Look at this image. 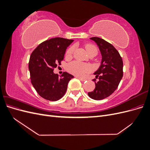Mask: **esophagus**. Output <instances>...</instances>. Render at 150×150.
<instances>
[{
  "mask_svg": "<svg viewBox=\"0 0 150 150\" xmlns=\"http://www.w3.org/2000/svg\"><path fill=\"white\" fill-rule=\"evenodd\" d=\"M79 80H81V81H86V79L85 78H80V77H77Z\"/></svg>",
  "mask_w": 150,
  "mask_h": 150,
  "instance_id": "esophagus-1",
  "label": "esophagus"
}]
</instances>
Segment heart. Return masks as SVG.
<instances>
[{
	"mask_svg": "<svg viewBox=\"0 0 150 150\" xmlns=\"http://www.w3.org/2000/svg\"><path fill=\"white\" fill-rule=\"evenodd\" d=\"M74 46L70 47L66 51V56L67 57H71L74 53ZM86 49L88 52V54H90L93 52H98L97 48L91 44L86 45ZM67 69L70 72H71V73L79 76H84L85 74L88 73V72H91L92 70V68L90 65L87 64H83V63H81L78 61H74L69 63V64L67 65Z\"/></svg>",
	"mask_w": 150,
	"mask_h": 150,
	"instance_id": "b5f03b06",
	"label": "heart"
}]
</instances>
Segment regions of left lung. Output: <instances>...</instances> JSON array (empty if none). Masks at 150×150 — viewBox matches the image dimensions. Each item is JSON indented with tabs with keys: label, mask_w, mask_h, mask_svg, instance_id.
I'll return each instance as SVG.
<instances>
[{
	"label": "left lung",
	"mask_w": 150,
	"mask_h": 150,
	"mask_svg": "<svg viewBox=\"0 0 150 150\" xmlns=\"http://www.w3.org/2000/svg\"><path fill=\"white\" fill-rule=\"evenodd\" d=\"M97 44L102 56L101 65L94 72V79L96 87L93 91L89 92L88 96L94 100H101L110 96L118 87L123 76V62L118 51L110 43L101 38H90Z\"/></svg>",
	"instance_id": "8db88e82"
}]
</instances>
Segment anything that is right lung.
I'll use <instances>...</instances> for the list:
<instances>
[{
    "mask_svg": "<svg viewBox=\"0 0 150 150\" xmlns=\"http://www.w3.org/2000/svg\"><path fill=\"white\" fill-rule=\"evenodd\" d=\"M74 40L55 38L40 44L32 52L29 69L31 83L45 99L55 101L65 94L67 84L74 76L64 72L59 76L54 69L61 65L67 47Z\"/></svg>",
    "mask_w": 150,
    "mask_h": 150,
    "instance_id": "1",
    "label": "right lung"
}]
</instances>
